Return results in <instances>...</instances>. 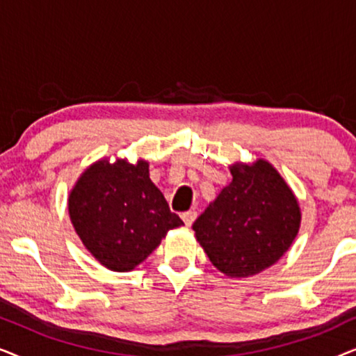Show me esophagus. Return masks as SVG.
Instances as JSON below:
<instances>
[{
    "label": "esophagus",
    "instance_id": "esophagus-1",
    "mask_svg": "<svg viewBox=\"0 0 356 356\" xmlns=\"http://www.w3.org/2000/svg\"><path fill=\"white\" fill-rule=\"evenodd\" d=\"M196 217H197V212H194V211H188V212L181 213V218H183L184 225H186V227L193 225V222L196 220Z\"/></svg>",
    "mask_w": 356,
    "mask_h": 356
}]
</instances>
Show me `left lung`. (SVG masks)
Masks as SVG:
<instances>
[{"mask_svg":"<svg viewBox=\"0 0 356 356\" xmlns=\"http://www.w3.org/2000/svg\"><path fill=\"white\" fill-rule=\"evenodd\" d=\"M232 183L193 223L209 259L228 277H250L284 256L298 233V201L266 160L233 165Z\"/></svg>","mask_w":356,"mask_h":356,"instance_id":"left-lung-1","label":"left lung"}]
</instances>
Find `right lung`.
Listing matches in <instances>:
<instances>
[{"label": "right lung", "instance_id": "right-lung-1", "mask_svg": "<svg viewBox=\"0 0 356 356\" xmlns=\"http://www.w3.org/2000/svg\"><path fill=\"white\" fill-rule=\"evenodd\" d=\"M70 217L92 256L115 272L134 269L168 230L183 225L144 160H99L87 168L70 194Z\"/></svg>", "mask_w": 356, "mask_h": 356}]
</instances>
